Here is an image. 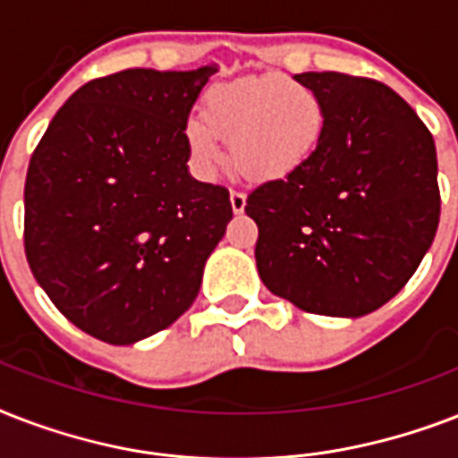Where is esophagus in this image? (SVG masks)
<instances>
[{
	"instance_id": "1",
	"label": "esophagus",
	"mask_w": 458,
	"mask_h": 458,
	"mask_svg": "<svg viewBox=\"0 0 458 458\" xmlns=\"http://www.w3.org/2000/svg\"><path fill=\"white\" fill-rule=\"evenodd\" d=\"M230 207H233L235 214H242L244 207H247V194L233 190V192H230Z\"/></svg>"
}]
</instances>
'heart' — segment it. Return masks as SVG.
<instances>
[{
	"label": "heart",
	"mask_w": 458,
	"mask_h": 458,
	"mask_svg": "<svg viewBox=\"0 0 458 458\" xmlns=\"http://www.w3.org/2000/svg\"><path fill=\"white\" fill-rule=\"evenodd\" d=\"M326 109L318 92L285 75H247L216 85L201 102V118L187 121L185 138L194 164L211 173L230 158L251 180H278L297 171L318 147Z\"/></svg>",
	"instance_id": "obj_1"
}]
</instances>
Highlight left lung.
<instances>
[{
    "instance_id": "1",
    "label": "left lung",
    "mask_w": 458,
    "mask_h": 458,
    "mask_svg": "<svg viewBox=\"0 0 458 458\" xmlns=\"http://www.w3.org/2000/svg\"><path fill=\"white\" fill-rule=\"evenodd\" d=\"M318 92V147L247 197L259 276L301 311L359 318L409 283L440 223L437 154L416 111L370 78L300 73Z\"/></svg>"
}]
</instances>
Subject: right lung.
<instances>
[{"instance_id":"1","label":"right lung","mask_w":458,"mask_h":458,"mask_svg":"<svg viewBox=\"0 0 458 458\" xmlns=\"http://www.w3.org/2000/svg\"><path fill=\"white\" fill-rule=\"evenodd\" d=\"M214 73L95 78L32 152L25 259L54 306L97 340L132 344L178 320L225 235L230 192L187 171V118Z\"/></svg>"}]
</instances>
